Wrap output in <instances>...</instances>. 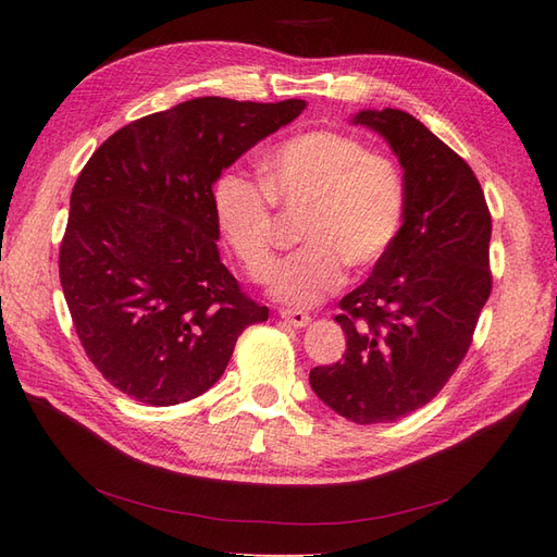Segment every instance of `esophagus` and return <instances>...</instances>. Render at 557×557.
Masks as SVG:
<instances>
[{
	"label": "esophagus",
	"mask_w": 557,
	"mask_h": 557,
	"mask_svg": "<svg viewBox=\"0 0 557 557\" xmlns=\"http://www.w3.org/2000/svg\"><path fill=\"white\" fill-rule=\"evenodd\" d=\"M281 318H283V323H288L290 327H307L309 323H311V318H309V313H305V311H293V309H281Z\"/></svg>",
	"instance_id": "obj_1"
}]
</instances>
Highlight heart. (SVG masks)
<instances>
[{
    "mask_svg": "<svg viewBox=\"0 0 557 557\" xmlns=\"http://www.w3.org/2000/svg\"><path fill=\"white\" fill-rule=\"evenodd\" d=\"M262 183L237 170L211 190L213 221L252 281L272 272L274 207L297 213V239L269 290L285 305L309 307L336 290L344 264L369 269L395 244L407 213V183L395 160L372 153L358 137L309 129L276 144L260 162Z\"/></svg>",
    "mask_w": 557,
    "mask_h": 557,
    "instance_id": "b5f03b06",
    "label": "heart"
}]
</instances>
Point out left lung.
<instances>
[{"label": "left lung", "mask_w": 557, "mask_h": 557, "mask_svg": "<svg viewBox=\"0 0 557 557\" xmlns=\"http://www.w3.org/2000/svg\"><path fill=\"white\" fill-rule=\"evenodd\" d=\"M397 156L407 213L395 244L342 301L344 360L309 383L332 411L360 425L393 423L436 397L471 344L493 276L491 211L471 166L407 111L364 109Z\"/></svg>", "instance_id": "left-lung-1"}]
</instances>
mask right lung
Wrapping results in <instances>:
<instances>
[{
    "label": "right lung",
    "mask_w": 557,
    "mask_h": 557,
    "mask_svg": "<svg viewBox=\"0 0 557 557\" xmlns=\"http://www.w3.org/2000/svg\"><path fill=\"white\" fill-rule=\"evenodd\" d=\"M305 109L197 97L117 129L83 166L60 283L83 348L117 391L150 407L207 393L239 334L269 318L221 262L211 190Z\"/></svg>",
    "instance_id": "right-lung-1"
}]
</instances>
